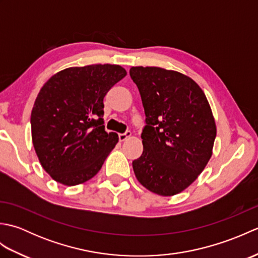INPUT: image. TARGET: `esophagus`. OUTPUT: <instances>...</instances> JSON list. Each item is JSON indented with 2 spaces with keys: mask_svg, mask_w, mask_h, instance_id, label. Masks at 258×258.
<instances>
[{
  "mask_svg": "<svg viewBox=\"0 0 258 258\" xmlns=\"http://www.w3.org/2000/svg\"><path fill=\"white\" fill-rule=\"evenodd\" d=\"M131 135H132V133H131L130 131H127V132H125L123 134H118V139H119L120 142H124V141L127 140L128 138H131Z\"/></svg>",
  "mask_w": 258,
  "mask_h": 258,
  "instance_id": "obj_1",
  "label": "esophagus"
}]
</instances>
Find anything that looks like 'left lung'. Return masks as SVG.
Wrapping results in <instances>:
<instances>
[{
	"instance_id": "left-lung-1",
	"label": "left lung",
	"mask_w": 258,
	"mask_h": 258,
	"mask_svg": "<svg viewBox=\"0 0 258 258\" xmlns=\"http://www.w3.org/2000/svg\"><path fill=\"white\" fill-rule=\"evenodd\" d=\"M146 125L143 154L133 161L135 176L161 196L183 191L194 182L213 154L216 124L204 92L176 71L133 67Z\"/></svg>"
}]
</instances>
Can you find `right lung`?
<instances>
[{"label": "right lung", "instance_id": "obj_1", "mask_svg": "<svg viewBox=\"0 0 258 258\" xmlns=\"http://www.w3.org/2000/svg\"><path fill=\"white\" fill-rule=\"evenodd\" d=\"M126 71L93 64L59 71L43 85L31 113L32 142L42 167L67 186L94 177L118 142L105 132L103 98Z\"/></svg>", "mask_w": 258, "mask_h": 258}]
</instances>
